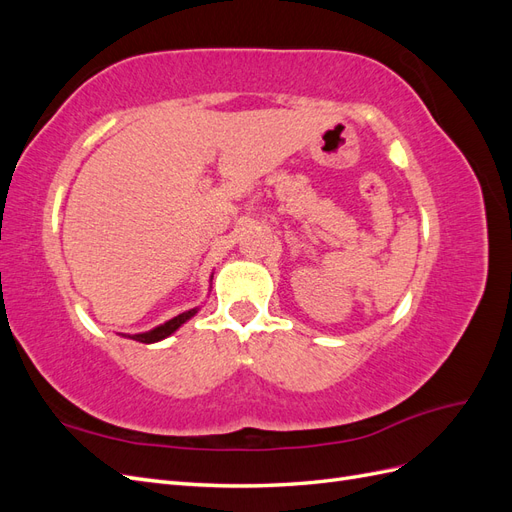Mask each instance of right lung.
<instances>
[{
  "instance_id": "1",
  "label": "right lung",
  "mask_w": 512,
  "mask_h": 512,
  "mask_svg": "<svg viewBox=\"0 0 512 512\" xmlns=\"http://www.w3.org/2000/svg\"><path fill=\"white\" fill-rule=\"evenodd\" d=\"M211 280H213V275H211ZM196 314H198V307L188 309V312H183L175 318L166 320L164 324H160V327H156V329L145 331V333H136V335H126V337L134 339V342H141V344H156V342H162V339H166L168 335H173L179 327H183V324L188 322L190 318H194Z\"/></svg>"
}]
</instances>
